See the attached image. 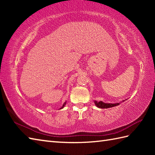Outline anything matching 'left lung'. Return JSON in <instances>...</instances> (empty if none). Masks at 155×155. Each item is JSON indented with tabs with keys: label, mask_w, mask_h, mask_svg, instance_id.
<instances>
[{
	"label": "left lung",
	"mask_w": 155,
	"mask_h": 155,
	"mask_svg": "<svg viewBox=\"0 0 155 155\" xmlns=\"http://www.w3.org/2000/svg\"><path fill=\"white\" fill-rule=\"evenodd\" d=\"M94 103L96 104V106L98 108H111L113 107H116L117 105L120 104V103H114V104H110V103H104L103 102L100 101H94Z\"/></svg>",
	"instance_id": "1"
}]
</instances>
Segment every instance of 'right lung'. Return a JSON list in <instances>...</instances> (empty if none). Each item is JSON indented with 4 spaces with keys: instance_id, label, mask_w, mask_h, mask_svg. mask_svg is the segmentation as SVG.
Segmentation results:
<instances>
[{
    "instance_id": "1",
    "label": "right lung",
    "mask_w": 155,
    "mask_h": 155,
    "mask_svg": "<svg viewBox=\"0 0 155 155\" xmlns=\"http://www.w3.org/2000/svg\"><path fill=\"white\" fill-rule=\"evenodd\" d=\"M65 104H66V102H65V103L63 104V105H62V107L61 108H61H63V107H64V105H65Z\"/></svg>"
}]
</instances>
